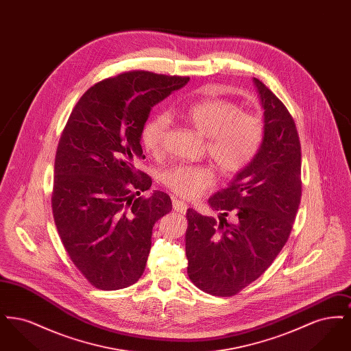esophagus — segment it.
Returning <instances> with one entry per match:
<instances>
[{
  "mask_svg": "<svg viewBox=\"0 0 351 351\" xmlns=\"http://www.w3.org/2000/svg\"><path fill=\"white\" fill-rule=\"evenodd\" d=\"M172 206H173V209L176 210V212H179V213H185V210H186V208H188V205L184 202V201L179 200V199H172Z\"/></svg>",
  "mask_w": 351,
  "mask_h": 351,
  "instance_id": "esophagus-1",
  "label": "esophagus"
}]
</instances>
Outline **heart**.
I'll list each match as a JSON object with an SVG mask.
<instances>
[{"mask_svg":"<svg viewBox=\"0 0 351 351\" xmlns=\"http://www.w3.org/2000/svg\"><path fill=\"white\" fill-rule=\"evenodd\" d=\"M206 138L209 158L223 173H235L246 167L261 147L265 125L261 117L239 112L230 101L209 99L195 101L171 110ZM167 116L151 117L142 129V143L147 152L156 155L162 151L167 133ZM163 183L183 197H196L215 183L212 168L179 165L162 173Z\"/></svg>","mask_w":351,"mask_h":351,"instance_id":"heart-1","label":"heart"}]
</instances>
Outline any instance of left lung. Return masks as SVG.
Masks as SVG:
<instances>
[{
	"mask_svg": "<svg viewBox=\"0 0 351 351\" xmlns=\"http://www.w3.org/2000/svg\"><path fill=\"white\" fill-rule=\"evenodd\" d=\"M263 109L265 134L254 159L208 202L216 218L186 210L188 276L213 296H233L256 280L292 230L301 199V146L283 102L252 79ZM232 213V221L226 219Z\"/></svg>",
	"mask_w": 351,
	"mask_h": 351,
	"instance_id": "left-lung-1",
	"label": "left lung"
}]
</instances>
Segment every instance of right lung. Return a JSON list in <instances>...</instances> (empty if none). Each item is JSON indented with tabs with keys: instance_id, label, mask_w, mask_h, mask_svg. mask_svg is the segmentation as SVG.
<instances>
[{
	"instance_id": "1",
	"label": "right lung",
	"mask_w": 351,
	"mask_h": 351,
	"mask_svg": "<svg viewBox=\"0 0 351 351\" xmlns=\"http://www.w3.org/2000/svg\"><path fill=\"white\" fill-rule=\"evenodd\" d=\"M189 77L132 71L90 86L73 108L55 156L53 219L73 265L99 289L116 291L143 274L152 228L172 210L135 163L151 109Z\"/></svg>"
}]
</instances>
